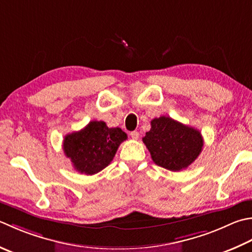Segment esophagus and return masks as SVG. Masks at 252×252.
I'll return each mask as SVG.
<instances>
[{
    "label": "esophagus",
    "instance_id": "34e87169",
    "mask_svg": "<svg viewBox=\"0 0 252 252\" xmlns=\"http://www.w3.org/2000/svg\"><path fill=\"white\" fill-rule=\"evenodd\" d=\"M130 136L132 137L133 140H137V139H139V136H140V133L137 132V131H132L130 133Z\"/></svg>",
    "mask_w": 252,
    "mask_h": 252
}]
</instances>
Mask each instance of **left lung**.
Segmentation results:
<instances>
[{"instance_id":"obj_1","label":"left lung","mask_w":252,"mask_h":252,"mask_svg":"<svg viewBox=\"0 0 252 252\" xmlns=\"http://www.w3.org/2000/svg\"><path fill=\"white\" fill-rule=\"evenodd\" d=\"M142 140L153 161L171 171L190 166L203 147V137L198 130L165 116L151 121V130Z\"/></svg>"}]
</instances>
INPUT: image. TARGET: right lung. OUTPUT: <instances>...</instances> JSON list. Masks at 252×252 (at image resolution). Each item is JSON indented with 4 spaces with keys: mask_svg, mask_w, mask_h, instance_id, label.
Here are the masks:
<instances>
[{
    "mask_svg": "<svg viewBox=\"0 0 252 252\" xmlns=\"http://www.w3.org/2000/svg\"><path fill=\"white\" fill-rule=\"evenodd\" d=\"M126 139L120 127H108L103 121H91L81 131L64 136L63 151L76 171L95 175L110 164L118 147Z\"/></svg>",
    "mask_w": 252,
    "mask_h": 252,
    "instance_id": "obj_1",
    "label": "right lung"
}]
</instances>
